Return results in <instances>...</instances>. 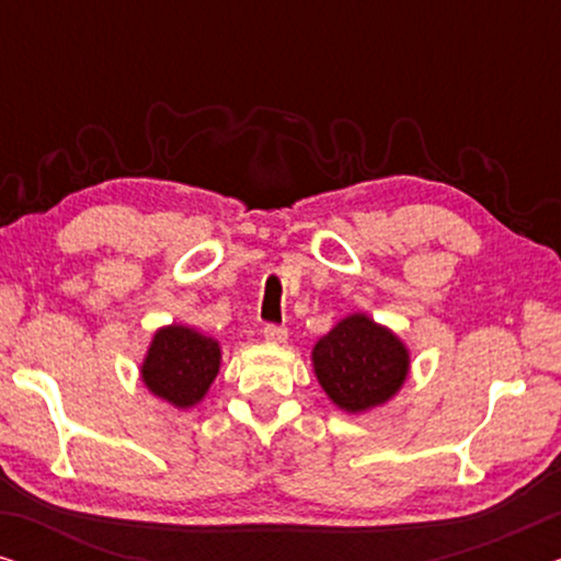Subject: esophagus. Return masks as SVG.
<instances>
[{"label": "esophagus", "instance_id": "obj_1", "mask_svg": "<svg viewBox=\"0 0 561 561\" xmlns=\"http://www.w3.org/2000/svg\"><path fill=\"white\" fill-rule=\"evenodd\" d=\"M263 336H265L267 342H286L288 329L280 327V324H265L263 327Z\"/></svg>", "mask_w": 561, "mask_h": 561}]
</instances>
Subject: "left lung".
<instances>
[{
    "mask_svg": "<svg viewBox=\"0 0 561 561\" xmlns=\"http://www.w3.org/2000/svg\"><path fill=\"white\" fill-rule=\"evenodd\" d=\"M313 370L340 409L359 413L386 403L403 386L409 352L393 332L355 313L317 342Z\"/></svg>",
    "mask_w": 561,
    "mask_h": 561,
    "instance_id": "1",
    "label": "left lung"
}]
</instances>
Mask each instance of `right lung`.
<instances>
[{"instance_id":"1","label":"right lung","mask_w":561,"mask_h":561,"mask_svg":"<svg viewBox=\"0 0 561 561\" xmlns=\"http://www.w3.org/2000/svg\"><path fill=\"white\" fill-rule=\"evenodd\" d=\"M219 344L186 327H165L142 363V380L163 401L188 409L198 403L219 373Z\"/></svg>"}]
</instances>
